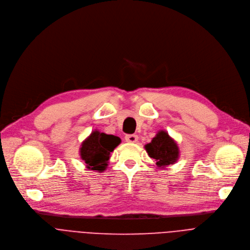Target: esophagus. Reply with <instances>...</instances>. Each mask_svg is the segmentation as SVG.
<instances>
[{
	"label": "esophagus",
	"mask_w": 250,
	"mask_h": 250,
	"mask_svg": "<svg viewBox=\"0 0 250 250\" xmlns=\"http://www.w3.org/2000/svg\"><path fill=\"white\" fill-rule=\"evenodd\" d=\"M125 140L128 143H136L138 141V136L135 134H128L125 136Z\"/></svg>",
	"instance_id": "1"
}]
</instances>
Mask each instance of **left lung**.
<instances>
[{
  "label": "left lung",
  "instance_id": "obj_1",
  "mask_svg": "<svg viewBox=\"0 0 250 250\" xmlns=\"http://www.w3.org/2000/svg\"><path fill=\"white\" fill-rule=\"evenodd\" d=\"M145 147L148 156L156 160L158 167L173 165L179 156L176 143L165 131H160Z\"/></svg>",
  "mask_w": 250,
  "mask_h": 250
}]
</instances>
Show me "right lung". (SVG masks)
<instances>
[{
    "label": "right lung",
    "mask_w": 250,
    "mask_h": 250,
    "mask_svg": "<svg viewBox=\"0 0 250 250\" xmlns=\"http://www.w3.org/2000/svg\"><path fill=\"white\" fill-rule=\"evenodd\" d=\"M119 137L94 131L83 143L81 158L85 163L86 168L90 170L104 171L111 152L120 144Z\"/></svg>",
    "instance_id": "obj_1"
}]
</instances>
